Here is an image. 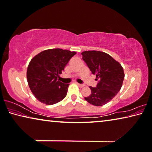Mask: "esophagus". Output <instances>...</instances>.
Segmentation results:
<instances>
[{
    "instance_id": "obj_1",
    "label": "esophagus",
    "mask_w": 152,
    "mask_h": 152,
    "mask_svg": "<svg viewBox=\"0 0 152 152\" xmlns=\"http://www.w3.org/2000/svg\"><path fill=\"white\" fill-rule=\"evenodd\" d=\"M78 85V86L79 88H83V87H84V86H85V85H84V84H81V83H77Z\"/></svg>"
}]
</instances>
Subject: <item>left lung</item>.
<instances>
[{
  "instance_id": "obj_1",
  "label": "left lung",
  "mask_w": 152,
  "mask_h": 152,
  "mask_svg": "<svg viewBox=\"0 0 152 152\" xmlns=\"http://www.w3.org/2000/svg\"><path fill=\"white\" fill-rule=\"evenodd\" d=\"M81 55L92 73L99 79L96 87L90 86L91 94L85 97V100L94 106L104 105L113 99L122 88L124 79L122 66L110 55L102 52L86 51Z\"/></svg>"
}]
</instances>
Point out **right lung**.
<instances>
[{"mask_svg":"<svg viewBox=\"0 0 152 152\" xmlns=\"http://www.w3.org/2000/svg\"><path fill=\"white\" fill-rule=\"evenodd\" d=\"M75 54V52L66 50L50 49L31 60L27 69V80L30 90L39 101L51 105L64 99L69 84L59 81L58 77Z\"/></svg>","mask_w":152,"mask_h":152,"instance_id":"add662e5","label":"right lung"}]
</instances>
